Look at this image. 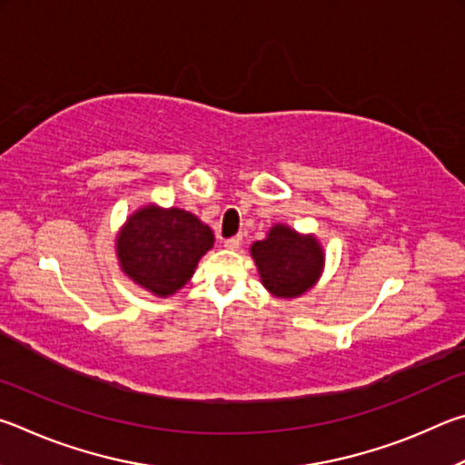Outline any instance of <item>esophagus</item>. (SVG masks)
<instances>
[{
  "label": "esophagus",
  "instance_id": "34e87169",
  "mask_svg": "<svg viewBox=\"0 0 465 465\" xmlns=\"http://www.w3.org/2000/svg\"><path fill=\"white\" fill-rule=\"evenodd\" d=\"M241 237H232V239H226L224 241V247L226 249H231V251H234V249H239L241 247Z\"/></svg>",
  "mask_w": 465,
  "mask_h": 465
}]
</instances>
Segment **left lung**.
Listing matches in <instances>:
<instances>
[{
    "mask_svg": "<svg viewBox=\"0 0 465 465\" xmlns=\"http://www.w3.org/2000/svg\"><path fill=\"white\" fill-rule=\"evenodd\" d=\"M263 288L275 298H300L319 283L324 249L312 232H298L288 224H273L263 241L251 245Z\"/></svg>",
    "mask_w": 465,
    "mask_h": 465,
    "instance_id": "8db88e82",
    "label": "left lung"
}]
</instances>
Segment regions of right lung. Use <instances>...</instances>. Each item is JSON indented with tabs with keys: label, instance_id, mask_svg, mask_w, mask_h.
Masks as SVG:
<instances>
[{
	"label": "right lung",
	"instance_id": "add662e5",
	"mask_svg": "<svg viewBox=\"0 0 465 465\" xmlns=\"http://www.w3.org/2000/svg\"><path fill=\"white\" fill-rule=\"evenodd\" d=\"M214 247L208 224L182 208L149 202L134 210L116 234V257L122 273L157 298L173 296Z\"/></svg>",
	"mask_w": 465,
	"mask_h": 465
}]
</instances>
